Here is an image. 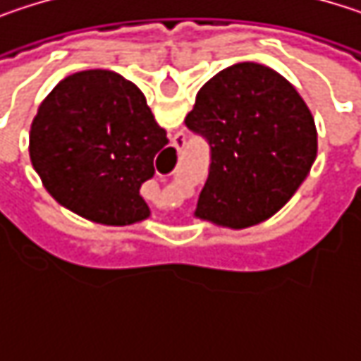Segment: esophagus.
I'll use <instances>...</instances> for the list:
<instances>
[{
  "label": "esophagus",
  "mask_w": 361,
  "mask_h": 361,
  "mask_svg": "<svg viewBox=\"0 0 361 361\" xmlns=\"http://www.w3.org/2000/svg\"><path fill=\"white\" fill-rule=\"evenodd\" d=\"M173 146H176V150H178V152H180V150H181V146H183V137H180V133H178V135H176V137H173Z\"/></svg>",
  "instance_id": "obj_1"
}]
</instances>
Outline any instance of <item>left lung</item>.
<instances>
[{
  "instance_id": "8db88e82",
  "label": "left lung",
  "mask_w": 361,
  "mask_h": 361,
  "mask_svg": "<svg viewBox=\"0 0 361 361\" xmlns=\"http://www.w3.org/2000/svg\"><path fill=\"white\" fill-rule=\"evenodd\" d=\"M185 127L211 150L196 215L226 228L271 217L307 178L318 154L314 116L276 71L243 62L196 94Z\"/></svg>"
}]
</instances>
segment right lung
<instances>
[{"mask_svg":"<svg viewBox=\"0 0 361 361\" xmlns=\"http://www.w3.org/2000/svg\"><path fill=\"white\" fill-rule=\"evenodd\" d=\"M169 144L144 94L110 71L62 79L41 102L29 152L47 192L77 215L129 226L150 215L140 188Z\"/></svg>","mask_w":361,"mask_h":361,"instance_id":"add662e5","label":"right lung"}]
</instances>
